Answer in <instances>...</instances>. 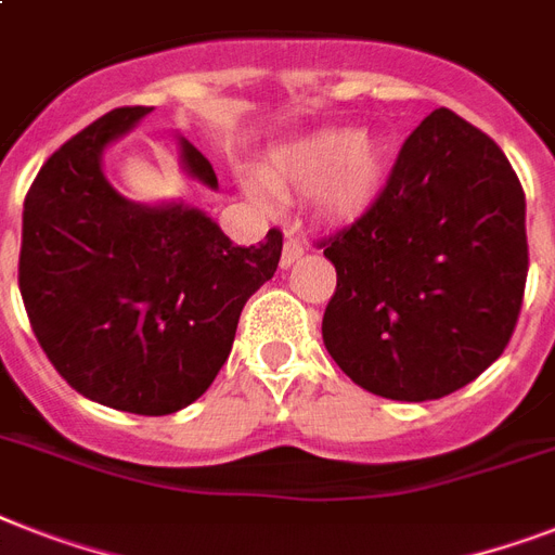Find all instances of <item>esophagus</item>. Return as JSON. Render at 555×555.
<instances>
[{"label": "esophagus", "mask_w": 555, "mask_h": 555, "mask_svg": "<svg viewBox=\"0 0 555 555\" xmlns=\"http://www.w3.org/2000/svg\"><path fill=\"white\" fill-rule=\"evenodd\" d=\"M302 253H305L302 242H296V238H291V235H287L285 247H282V268H291L296 259H302Z\"/></svg>", "instance_id": "obj_1"}]
</instances>
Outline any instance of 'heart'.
Wrapping results in <instances>:
<instances>
[{"mask_svg": "<svg viewBox=\"0 0 555 555\" xmlns=\"http://www.w3.org/2000/svg\"><path fill=\"white\" fill-rule=\"evenodd\" d=\"M261 181L282 198H311L328 221H354L369 212L386 181V150L360 132L313 134L276 152ZM256 195L264 190L253 186Z\"/></svg>", "mask_w": 555, "mask_h": 555, "instance_id": "b5f03b06", "label": "heart"}]
</instances>
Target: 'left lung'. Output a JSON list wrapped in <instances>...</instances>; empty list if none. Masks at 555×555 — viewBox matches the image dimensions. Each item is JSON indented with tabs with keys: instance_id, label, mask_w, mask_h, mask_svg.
I'll use <instances>...</instances> for the list:
<instances>
[{
	"instance_id": "8db88e82",
	"label": "left lung",
	"mask_w": 555,
	"mask_h": 555,
	"mask_svg": "<svg viewBox=\"0 0 555 555\" xmlns=\"http://www.w3.org/2000/svg\"><path fill=\"white\" fill-rule=\"evenodd\" d=\"M317 247L337 268L322 339L371 395H452L516 331L530 264L525 190L499 143L449 108L405 138L369 212Z\"/></svg>"
}]
</instances>
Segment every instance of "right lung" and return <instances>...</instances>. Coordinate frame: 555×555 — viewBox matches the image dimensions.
<instances>
[{
    "instance_id": "add662e5",
    "label": "right lung",
    "mask_w": 555,
    "mask_h": 555,
    "mask_svg": "<svg viewBox=\"0 0 555 555\" xmlns=\"http://www.w3.org/2000/svg\"><path fill=\"white\" fill-rule=\"evenodd\" d=\"M150 112L115 108L42 164L22 212L20 291L34 337L74 391L158 417L216 379L244 302L276 273L282 233L238 247L201 209L141 207L115 192L100 155ZM181 155L216 190L190 141Z\"/></svg>"
}]
</instances>
